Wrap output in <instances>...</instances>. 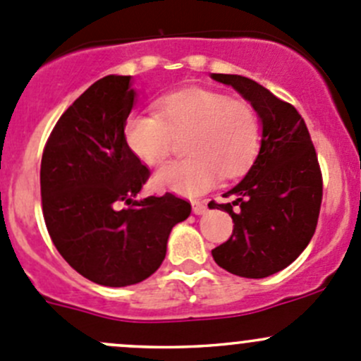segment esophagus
<instances>
[{
	"mask_svg": "<svg viewBox=\"0 0 361 361\" xmlns=\"http://www.w3.org/2000/svg\"><path fill=\"white\" fill-rule=\"evenodd\" d=\"M192 209H194L195 214H204L207 211V206L204 201H195L194 204H192Z\"/></svg>",
	"mask_w": 361,
	"mask_h": 361,
	"instance_id": "1",
	"label": "esophagus"
}]
</instances>
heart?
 Returning a JSON list of instances; mask_svg holds the SVG:
<instances>
[{
    "label": "heart",
    "mask_w": 361,
    "mask_h": 361,
    "mask_svg": "<svg viewBox=\"0 0 361 361\" xmlns=\"http://www.w3.org/2000/svg\"><path fill=\"white\" fill-rule=\"evenodd\" d=\"M157 113H130L123 122L127 147L148 166L169 155L174 136L187 134V159L157 171L162 190L199 195L224 178H235L251 166L262 141L257 111L245 101L209 89H183L162 96Z\"/></svg>",
    "instance_id": "b5f03b06"
}]
</instances>
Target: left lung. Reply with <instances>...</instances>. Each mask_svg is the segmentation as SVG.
<instances>
[{"instance_id": "1", "label": "left lung", "mask_w": 361, "mask_h": 361, "mask_svg": "<svg viewBox=\"0 0 361 361\" xmlns=\"http://www.w3.org/2000/svg\"><path fill=\"white\" fill-rule=\"evenodd\" d=\"M211 78L238 90L262 126L257 159L225 194L234 201L209 202L211 209L227 211L234 221L231 239L211 253L232 274L267 278L288 267L316 231L323 181L314 145L298 111L260 83L224 73H211Z\"/></svg>"}]
</instances>
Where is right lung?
Masks as SVG:
<instances>
[{"instance_id":"1","label":"right lung","mask_w":361,"mask_h":361,"mask_svg":"<svg viewBox=\"0 0 361 361\" xmlns=\"http://www.w3.org/2000/svg\"><path fill=\"white\" fill-rule=\"evenodd\" d=\"M137 92L133 76L108 75L63 113L43 150V218L57 251L76 272L103 286L150 278L166 258L190 204L173 194L137 199L147 166L123 137Z\"/></svg>"}]
</instances>
